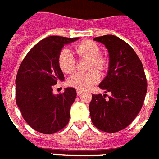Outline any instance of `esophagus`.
<instances>
[{
	"label": "esophagus",
	"instance_id": "34e87169",
	"mask_svg": "<svg viewBox=\"0 0 159 159\" xmlns=\"http://www.w3.org/2000/svg\"><path fill=\"white\" fill-rule=\"evenodd\" d=\"M82 93H83V91H82V90L77 89V94H78V95H80Z\"/></svg>",
	"mask_w": 159,
	"mask_h": 159
}]
</instances>
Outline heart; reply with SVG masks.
Returning a JSON list of instances; mask_svg holds the SVG:
<instances>
[{"label": "heart", "instance_id": "obj_1", "mask_svg": "<svg viewBox=\"0 0 159 159\" xmlns=\"http://www.w3.org/2000/svg\"><path fill=\"white\" fill-rule=\"evenodd\" d=\"M75 52L80 57L90 60L89 69L93 67L98 70H104L107 66V60L100 55L99 46L92 41H84L75 47ZM60 68L64 73L69 74L75 68V58L68 49H63L58 57ZM100 80L99 73L93 70L88 73H75L68 80L70 86L80 90H85L92 87Z\"/></svg>", "mask_w": 159, "mask_h": 159}]
</instances>
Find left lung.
Wrapping results in <instances>:
<instances>
[{"instance_id":"8db88e82","label":"left lung","mask_w":159,"mask_h":159,"mask_svg":"<svg viewBox=\"0 0 159 159\" xmlns=\"http://www.w3.org/2000/svg\"><path fill=\"white\" fill-rule=\"evenodd\" d=\"M105 45L109 53L108 71L99 88L111 93L93 94L89 111L93 124L108 133L130 125L140 111L147 93V80L141 61L133 48L114 35L93 39Z\"/></svg>"}]
</instances>
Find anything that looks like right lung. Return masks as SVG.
Here are the masks:
<instances>
[{
	"instance_id": "right-lung-1",
	"label": "right lung",
	"mask_w": 159,
	"mask_h": 159,
	"mask_svg": "<svg viewBox=\"0 0 159 159\" xmlns=\"http://www.w3.org/2000/svg\"><path fill=\"white\" fill-rule=\"evenodd\" d=\"M78 39L45 38L29 51L20 64L15 79L16 104L23 118L36 131L53 134L69 122L75 89L66 88L63 93L55 95L52 86L65 80L58 62L62 48Z\"/></svg>"
}]
</instances>
